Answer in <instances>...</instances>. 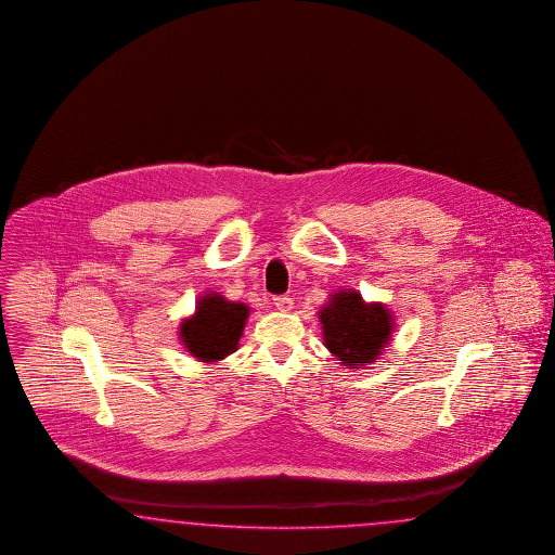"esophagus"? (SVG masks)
I'll use <instances>...</instances> for the list:
<instances>
[{"instance_id":"1","label":"esophagus","mask_w":555,"mask_h":555,"mask_svg":"<svg viewBox=\"0 0 555 555\" xmlns=\"http://www.w3.org/2000/svg\"><path fill=\"white\" fill-rule=\"evenodd\" d=\"M272 301H274V307H276L279 311H291V309H293V299L286 297V295H279V297H274Z\"/></svg>"}]
</instances>
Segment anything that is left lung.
I'll return each mask as SVG.
<instances>
[{"mask_svg": "<svg viewBox=\"0 0 555 555\" xmlns=\"http://www.w3.org/2000/svg\"><path fill=\"white\" fill-rule=\"evenodd\" d=\"M323 344L339 364L360 369L376 362L392 334V315L383 302H366L356 291H337L320 311Z\"/></svg>", "mask_w": 555, "mask_h": 555, "instance_id": "8db88e82", "label": "left lung"}]
</instances>
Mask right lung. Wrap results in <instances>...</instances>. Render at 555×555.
<instances>
[{
  "label": "right lung",
  "instance_id": "add662e5",
  "mask_svg": "<svg viewBox=\"0 0 555 555\" xmlns=\"http://www.w3.org/2000/svg\"><path fill=\"white\" fill-rule=\"evenodd\" d=\"M248 315V305L209 293L199 297L195 313L181 323L179 336L191 356L211 364L237 350Z\"/></svg>",
  "mask_w": 555,
  "mask_h": 555
}]
</instances>
